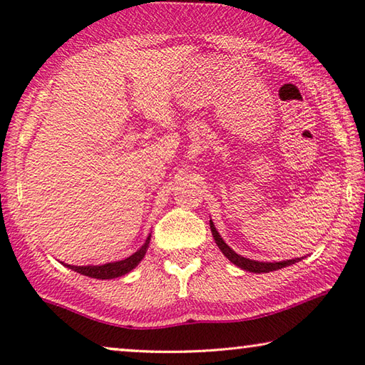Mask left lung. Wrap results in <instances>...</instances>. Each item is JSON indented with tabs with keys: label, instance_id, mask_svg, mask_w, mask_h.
<instances>
[{
	"label": "left lung",
	"instance_id": "8db88e82",
	"mask_svg": "<svg viewBox=\"0 0 365 365\" xmlns=\"http://www.w3.org/2000/svg\"><path fill=\"white\" fill-rule=\"evenodd\" d=\"M211 232H212V236H214V240H215V244H217L219 249L222 250V254H224L230 259V262L235 263L236 266H240L241 269H245V271L257 272V274H259V272H271V271L282 269V267H285V266L294 264L297 259H299V258H294V259H287V262L263 263V262H255V259L244 258L241 255H237L233 249L228 247V245L224 242V240H222V237H220V235L217 233V230H215L212 222H211Z\"/></svg>",
	"mask_w": 365,
	"mask_h": 365
}]
</instances>
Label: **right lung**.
<instances>
[{
	"label": "right lung",
	"instance_id": "obj_1",
	"mask_svg": "<svg viewBox=\"0 0 365 365\" xmlns=\"http://www.w3.org/2000/svg\"><path fill=\"white\" fill-rule=\"evenodd\" d=\"M148 244H150V237L146 240L145 245H141L140 250H137L135 254L130 255L129 258L121 259V262L107 263L102 266H71V264H64V266H68V267H71V269L83 274V276L94 277V279L103 280V279L121 277V276H124V274L132 271L133 267H135L141 262V259H143V257L146 254V249H148Z\"/></svg>",
	"mask_w": 365,
	"mask_h": 365
}]
</instances>
